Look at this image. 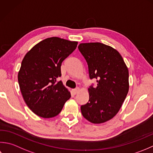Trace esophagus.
Returning a JSON list of instances; mask_svg holds the SVG:
<instances>
[{
    "label": "esophagus",
    "instance_id": "obj_1",
    "mask_svg": "<svg viewBox=\"0 0 153 153\" xmlns=\"http://www.w3.org/2000/svg\"><path fill=\"white\" fill-rule=\"evenodd\" d=\"M80 91V88H74L73 89V92L74 93V94H76L77 93H79Z\"/></svg>",
    "mask_w": 153,
    "mask_h": 153
}]
</instances>
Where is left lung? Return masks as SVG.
Masks as SVG:
<instances>
[{"mask_svg": "<svg viewBox=\"0 0 153 153\" xmlns=\"http://www.w3.org/2000/svg\"><path fill=\"white\" fill-rule=\"evenodd\" d=\"M79 51L88 63L90 79L97 86L88 88L89 100L81 105L83 117L90 122L102 123L118 113L129 91V71L120 53L99 42L80 43Z\"/></svg>", "mask_w": 153, "mask_h": 153, "instance_id": "8db88e82", "label": "left lung"}]
</instances>
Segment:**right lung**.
<instances>
[{"instance_id":"right-lung-1","label":"right lung","mask_w":153,"mask_h":153,"mask_svg":"<svg viewBox=\"0 0 153 153\" xmlns=\"http://www.w3.org/2000/svg\"><path fill=\"white\" fill-rule=\"evenodd\" d=\"M77 42L52 37L34 45L24 56L18 74L23 98L37 116L53 117L60 113L71 93L62 81V62L76 49Z\"/></svg>"}]
</instances>
